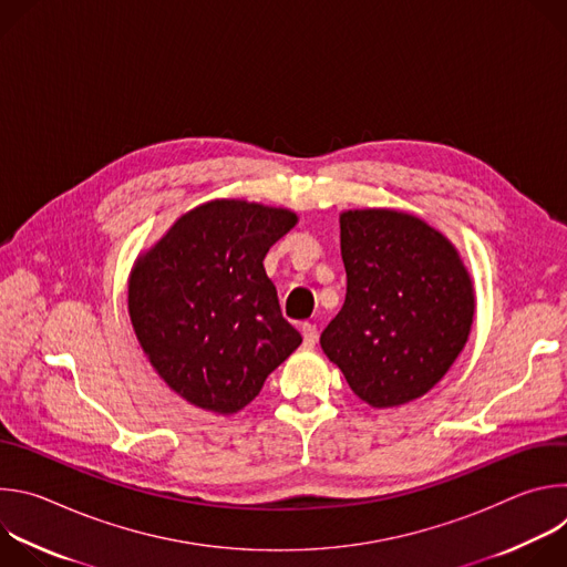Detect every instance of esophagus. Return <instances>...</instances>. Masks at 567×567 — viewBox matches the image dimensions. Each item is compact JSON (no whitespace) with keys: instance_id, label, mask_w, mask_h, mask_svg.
<instances>
[{"instance_id":"esophagus-1","label":"esophagus","mask_w":567,"mask_h":567,"mask_svg":"<svg viewBox=\"0 0 567 567\" xmlns=\"http://www.w3.org/2000/svg\"><path fill=\"white\" fill-rule=\"evenodd\" d=\"M300 332H302V346H305L307 350H311V348L316 346V341H318V330H316V326H313V322H302Z\"/></svg>"}]
</instances>
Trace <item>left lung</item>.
Listing matches in <instances>:
<instances>
[{
  "mask_svg": "<svg viewBox=\"0 0 567 567\" xmlns=\"http://www.w3.org/2000/svg\"><path fill=\"white\" fill-rule=\"evenodd\" d=\"M348 293L320 334L352 392L374 409L426 394L462 352L475 313L466 267L451 241L415 215L341 213Z\"/></svg>",
  "mask_w": 567,
  "mask_h": 567,
  "instance_id": "8db88e82",
  "label": "left lung"
}]
</instances>
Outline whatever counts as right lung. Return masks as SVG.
<instances>
[{"mask_svg":"<svg viewBox=\"0 0 567 567\" xmlns=\"http://www.w3.org/2000/svg\"><path fill=\"white\" fill-rule=\"evenodd\" d=\"M296 221L287 208L213 199L138 256L132 328L158 377L193 406L241 411L302 343L265 271L267 251Z\"/></svg>","mask_w":567,"mask_h":567,"instance_id":"obj_1","label":"right lung"}]
</instances>
